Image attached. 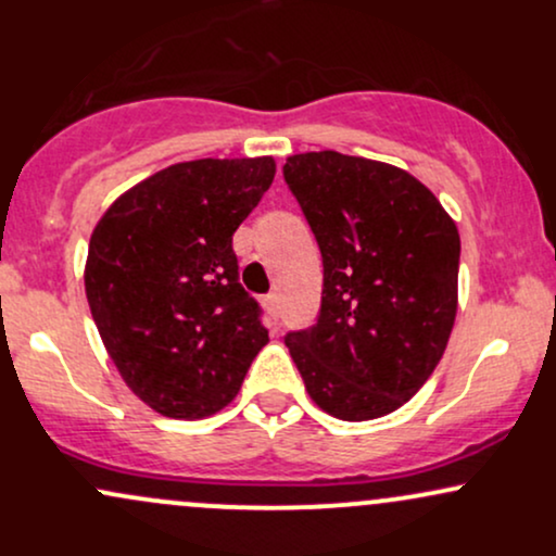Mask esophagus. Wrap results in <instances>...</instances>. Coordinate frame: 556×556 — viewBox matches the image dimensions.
Segmentation results:
<instances>
[{
	"mask_svg": "<svg viewBox=\"0 0 556 556\" xmlns=\"http://www.w3.org/2000/svg\"><path fill=\"white\" fill-rule=\"evenodd\" d=\"M264 305L274 318H279V295H277V292H269V295L264 298Z\"/></svg>",
	"mask_w": 556,
	"mask_h": 556,
	"instance_id": "1",
	"label": "esophagus"
}]
</instances>
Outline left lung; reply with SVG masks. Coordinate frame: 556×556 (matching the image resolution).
I'll use <instances>...</instances> for the list:
<instances>
[{
	"instance_id": "1",
	"label": "left lung",
	"mask_w": 556,
	"mask_h": 556,
	"mask_svg": "<svg viewBox=\"0 0 556 556\" xmlns=\"http://www.w3.org/2000/svg\"><path fill=\"white\" fill-rule=\"evenodd\" d=\"M285 182L324 261L318 321L285 344L324 413L389 416L426 384L455 327V222L424 182L374 159L295 154Z\"/></svg>"
}]
</instances>
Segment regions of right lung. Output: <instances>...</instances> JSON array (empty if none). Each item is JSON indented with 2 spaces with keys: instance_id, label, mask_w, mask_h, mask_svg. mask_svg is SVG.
<instances>
[{
  "instance_id": "1",
  "label": "right lung",
  "mask_w": 556,
  "mask_h": 556,
  "mask_svg": "<svg viewBox=\"0 0 556 556\" xmlns=\"http://www.w3.org/2000/svg\"><path fill=\"white\" fill-rule=\"evenodd\" d=\"M271 156L195 159L106 208L88 242L86 298L132 394L167 418L219 413L269 342L240 285L232 235L274 180Z\"/></svg>"
}]
</instances>
